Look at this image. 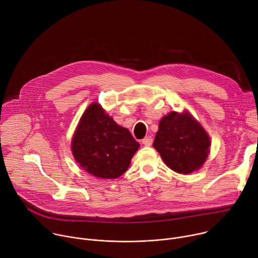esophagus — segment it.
Here are the masks:
<instances>
[{
    "mask_svg": "<svg viewBox=\"0 0 258 258\" xmlns=\"http://www.w3.org/2000/svg\"><path fill=\"white\" fill-rule=\"evenodd\" d=\"M152 143H153V139H152L151 137H146V138H144V139L142 140V144L145 145V146H147V147L151 146Z\"/></svg>",
    "mask_w": 258,
    "mask_h": 258,
    "instance_id": "obj_1",
    "label": "esophagus"
}]
</instances>
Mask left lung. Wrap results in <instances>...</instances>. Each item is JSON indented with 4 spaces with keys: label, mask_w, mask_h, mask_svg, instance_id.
Masks as SVG:
<instances>
[{
    "label": "left lung",
    "mask_w": 258,
    "mask_h": 258,
    "mask_svg": "<svg viewBox=\"0 0 258 258\" xmlns=\"http://www.w3.org/2000/svg\"><path fill=\"white\" fill-rule=\"evenodd\" d=\"M210 140L202 126L188 113L170 112L159 122L153 147L165 164L178 173L199 169L209 153Z\"/></svg>",
    "instance_id": "left-lung-1"
}]
</instances>
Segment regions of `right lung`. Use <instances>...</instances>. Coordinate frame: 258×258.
I'll return each instance as SVG.
<instances>
[{"label": "right lung", "instance_id": "1", "mask_svg": "<svg viewBox=\"0 0 258 258\" xmlns=\"http://www.w3.org/2000/svg\"><path fill=\"white\" fill-rule=\"evenodd\" d=\"M139 147L130 131L118 125L97 103L82 116L71 145L77 162L101 178L124 173Z\"/></svg>", "mask_w": 258, "mask_h": 258}]
</instances>
